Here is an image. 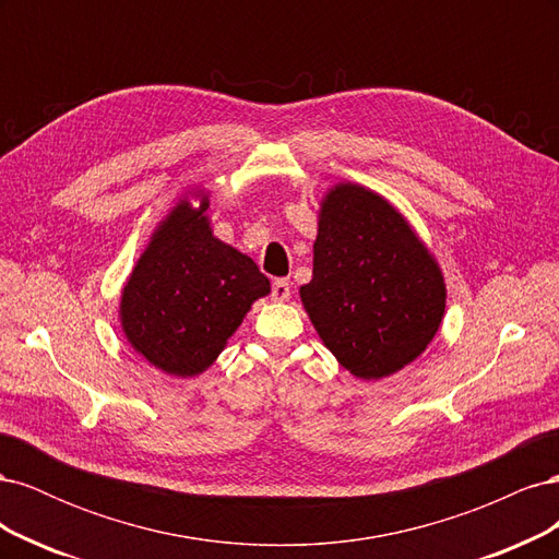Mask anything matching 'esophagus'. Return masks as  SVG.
Returning <instances> with one entry per match:
<instances>
[{
	"instance_id": "obj_1",
	"label": "esophagus",
	"mask_w": 559,
	"mask_h": 559,
	"mask_svg": "<svg viewBox=\"0 0 559 559\" xmlns=\"http://www.w3.org/2000/svg\"><path fill=\"white\" fill-rule=\"evenodd\" d=\"M292 296V282L289 280H275L273 282V298L275 300H286Z\"/></svg>"
}]
</instances>
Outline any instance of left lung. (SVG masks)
Returning a JSON list of instances; mask_svg holds the SVG:
<instances>
[{
    "label": "left lung",
    "instance_id": "left-lung-1",
    "mask_svg": "<svg viewBox=\"0 0 559 559\" xmlns=\"http://www.w3.org/2000/svg\"><path fill=\"white\" fill-rule=\"evenodd\" d=\"M300 298L349 373L380 380L427 349L445 312L431 253L386 200L341 183L321 205L312 282Z\"/></svg>",
    "mask_w": 559,
    "mask_h": 559
}]
</instances>
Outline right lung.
<instances>
[{"mask_svg":"<svg viewBox=\"0 0 559 559\" xmlns=\"http://www.w3.org/2000/svg\"><path fill=\"white\" fill-rule=\"evenodd\" d=\"M207 202L177 205L134 265L121 298L130 345L170 376H198L242 324L270 282L245 253L216 240Z\"/></svg>","mask_w":559,"mask_h":559,"instance_id":"1","label":"right lung"}]
</instances>
